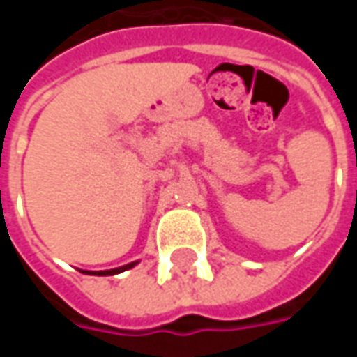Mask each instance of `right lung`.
Here are the masks:
<instances>
[{
  "label": "right lung",
  "instance_id": "obj_1",
  "mask_svg": "<svg viewBox=\"0 0 357 357\" xmlns=\"http://www.w3.org/2000/svg\"><path fill=\"white\" fill-rule=\"evenodd\" d=\"M137 262H132V264H126V266H122V268H116V269H107V271H95L97 275H114V273H120V271H124V269H130L133 268ZM89 273V271H88ZM93 273V275H95Z\"/></svg>",
  "mask_w": 357,
  "mask_h": 357
}]
</instances>
